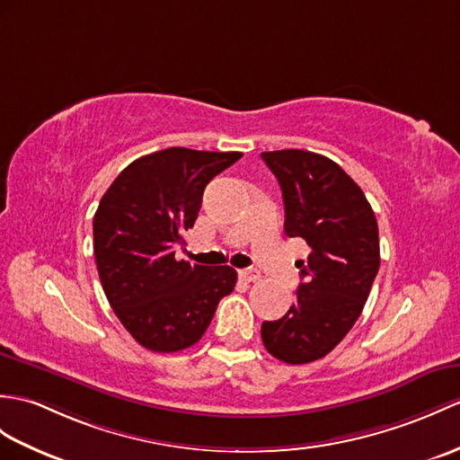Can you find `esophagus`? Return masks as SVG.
<instances>
[{"label": "esophagus", "instance_id": "34e87169", "mask_svg": "<svg viewBox=\"0 0 460 460\" xmlns=\"http://www.w3.org/2000/svg\"><path fill=\"white\" fill-rule=\"evenodd\" d=\"M239 279L241 280H244V282H256V280H261V274L256 272V270H241L239 272Z\"/></svg>", "mask_w": 460, "mask_h": 460}]
</instances>
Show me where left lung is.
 <instances>
[{
    "label": "left lung",
    "instance_id": "8db88e82",
    "mask_svg": "<svg viewBox=\"0 0 460 460\" xmlns=\"http://www.w3.org/2000/svg\"><path fill=\"white\" fill-rule=\"evenodd\" d=\"M282 188L288 237L312 252L297 261L304 282L279 322L261 327L266 350L305 365L333 350L355 325L380 266L378 223L358 184L333 160L297 148L261 153Z\"/></svg>",
    "mask_w": 460,
    "mask_h": 460
}]
</instances>
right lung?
<instances>
[{
    "instance_id": "add662e5",
    "label": "right lung",
    "mask_w": 460,
    "mask_h": 460,
    "mask_svg": "<svg viewBox=\"0 0 460 460\" xmlns=\"http://www.w3.org/2000/svg\"><path fill=\"white\" fill-rule=\"evenodd\" d=\"M241 153L170 146L137 158L113 180L93 216V256L108 302L138 345L176 352L201 339L223 296L231 266L174 259L194 227L204 190Z\"/></svg>"
}]
</instances>
